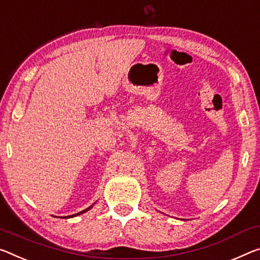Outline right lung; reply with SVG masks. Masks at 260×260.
<instances>
[{
	"label": "right lung",
	"mask_w": 260,
	"mask_h": 260,
	"mask_svg": "<svg viewBox=\"0 0 260 260\" xmlns=\"http://www.w3.org/2000/svg\"><path fill=\"white\" fill-rule=\"evenodd\" d=\"M94 205V204H93ZM93 205H91L90 206V207H88L86 209H84V211H82V212H80V213H77V214H74V215H69V216H66V219H69V217H74V216H77V215H81V214H83V213H85V212H88L89 209H91L92 207H93Z\"/></svg>",
	"instance_id": "obj_1"
}]
</instances>
